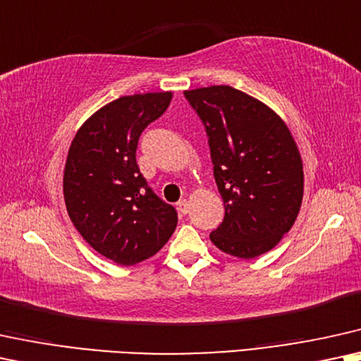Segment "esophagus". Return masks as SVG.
<instances>
[{
	"label": "esophagus",
	"mask_w": 361,
	"mask_h": 361,
	"mask_svg": "<svg viewBox=\"0 0 361 361\" xmlns=\"http://www.w3.org/2000/svg\"><path fill=\"white\" fill-rule=\"evenodd\" d=\"M176 208L181 214H186L190 212V202H188V200H180V202L176 203Z\"/></svg>",
	"instance_id": "esophagus-1"
}]
</instances>
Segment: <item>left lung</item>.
<instances>
[{"label":"left lung","mask_w":361,"mask_h":361,"mask_svg":"<svg viewBox=\"0 0 361 361\" xmlns=\"http://www.w3.org/2000/svg\"><path fill=\"white\" fill-rule=\"evenodd\" d=\"M208 135L225 218L209 233L231 257L257 258L288 233L303 200V163L285 121L243 91H185Z\"/></svg>","instance_id":"left-lung-1"}]
</instances>
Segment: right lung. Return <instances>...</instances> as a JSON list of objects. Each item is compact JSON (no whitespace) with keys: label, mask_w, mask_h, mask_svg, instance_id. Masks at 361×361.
Returning a JSON list of instances; mask_svg holds the SVG:
<instances>
[{"label":"right lung","mask_w":361,"mask_h":361,"mask_svg":"<svg viewBox=\"0 0 361 361\" xmlns=\"http://www.w3.org/2000/svg\"><path fill=\"white\" fill-rule=\"evenodd\" d=\"M171 97L163 91L108 103L83 123L68 152L63 193L73 225L91 248L123 267L158 253L176 228V209L136 165L141 133Z\"/></svg>","instance_id":"1"}]
</instances>
